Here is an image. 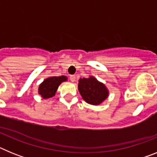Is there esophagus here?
Returning <instances> with one entry per match:
<instances>
[{"mask_svg":"<svg viewBox=\"0 0 157 157\" xmlns=\"http://www.w3.org/2000/svg\"><path fill=\"white\" fill-rule=\"evenodd\" d=\"M75 78H76L75 75H70V80L71 82H75Z\"/></svg>","mask_w":157,"mask_h":157,"instance_id":"obj_1","label":"esophagus"}]
</instances>
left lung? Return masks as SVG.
I'll return each mask as SVG.
<instances>
[{
  "label": "left lung",
  "instance_id": "8db88e82",
  "mask_svg": "<svg viewBox=\"0 0 157 157\" xmlns=\"http://www.w3.org/2000/svg\"><path fill=\"white\" fill-rule=\"evenodd\" d=\"M78 91L86 102L94 105H100L109 96L106 86L92 76L88 78H80Z\"/></svg>",
  "mask_w": 157,
  "mask_h": 157
}]
</instances>
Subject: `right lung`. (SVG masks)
Returning <instances> with one entry per match:
<instances>
[{
	"label": "right lung",
	"instance_id": "right-lung-1",
	"mask_svg": "<svg viewBox=\"0 0 157 157\" xmlns=\"http://www.w3.org/2000/svg\"><path fill=\"white\" fill-rule=\"evenodd\" d=\"M67 77L64 75L62 76H52L48 78L41 82L38 88V94L42 97L44 99L52 98L55 95L58 87L60 85V83L67 81Z\"/></svg>",
	"mask_w": 157,
	"mask_h": 157
}]
</instances>
